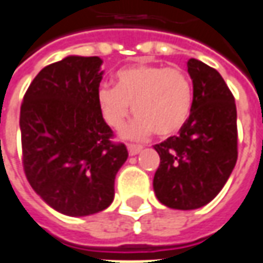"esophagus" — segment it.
Instances as JSON below:
<instances>
[{
  "label": "esophagus",
  "mask_w": 263,
  "mask_h": 263,
  "mask_svg": "<svg viewBox=\"0 0 263 263\" xmlns=\"http://www.w3.org/2000/svg\"><path fill=\"white\" fill-rule=\"evenodd\" d=\"M142 151V146L141 145H135V144H128V153L129 155H137Z\"/></svg>",
  "instance_id": "esophagus-1"
}]
</instances>
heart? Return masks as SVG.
<instances>
[{
	"label": "heart",
	"mask_w": 263,
	"mask_h": 263,
	"mask_svg": "<svg viewBox=\"0 0 263 263\" xmlns=\"http://www.w3.org/2000/svg\"><path fill=\"white\" fill-rule=\"evenodd\" d=\"M117 87L102 85L96 101L103 121L119 131L129 118L137 115L125 129V137L144 139L155 132L171 137L190 117L193 87L187 74L178 69L155 64H137L115 76Z\"/></svg>",
	"instance_id": "1"
}]
</instances>
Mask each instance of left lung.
Masks as SVG:
<instances>
[{
    "label": "left lung",
    "mask_w": 263,
    "mask_h": 263,
    "mask_svg": "<svg viewBox=\"0 0 263 263\" xmlns=\"http://www.w3.org/2000/svg\"><path fill=\"white\" fill-rule=\"evenodd\" d=\"M193 105L177 137L154 146L160 155L154 192L164 206H206L229 180L237 160L236 103L220 73L197 59L187 62Z\"/></svg>",
    "instance_id": "obj_1"
}]
</instances>
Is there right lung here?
<instances>
[{
	"mask_svg": "<svg viewBox=\"0 0 263 263\" xmlns=\"http://www.w3.org/2000/svg\"><path fill=\"white\" fill-rule=\"evenodd\" d=\"M101 57L67 56L46 66L27 89L20 112L23 165L33 190L51 209L80 217L115 197V177L128 158L110 139L96 95Z\"/></svg>",
	"mask_w": 263,
	"mask_h": 263,
	"instance_id": "right-lung-1",
	"label": "right lung"
}]
</instances>
